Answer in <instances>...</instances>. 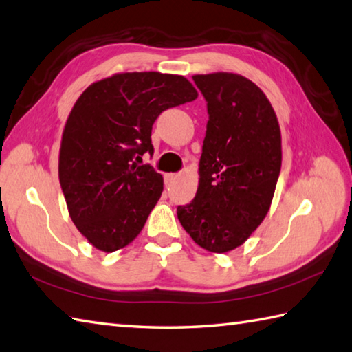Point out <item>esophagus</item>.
Returning <instances> with one entry per match:
<instances>
[{"label": "esophagus", "instance_id": "esophagus-1", "mask_svg": "<svg viewBox=\"0 0 352 352\" xmlns=\"http://www.w3.org/2000/svg\"><path fill=\"white\" fill-rule=\"evenodd\" d=\"M177 177H178L177 174H164V183H166V184H170L172 182L175 180Z\"/></svg>", "mask_w": 352, "mask_h": 352}]
</instances>
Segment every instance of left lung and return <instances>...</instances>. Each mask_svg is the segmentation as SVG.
<instances>
[{
    "mask_svg": "<svg viewBox=\"0 0 352 352\" xmlns=\"http://www.w3.org/2000/svg\"><path fill=\"white\" fill-rule=\"evenodd\" d=\"M208 102V126L195 198L178 206L184 230L203 249L226 253L264 221L282 163L280 129L272 103L244 76H192Z\"/></svg>",
    "mask_w": 352,
    "mask_h": 352,
    "instance_id": "left-lung-1",
    "label": "left lung"
}]
</instances>
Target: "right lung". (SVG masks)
<instances>
[{
	"mask_svg": "<svg viewBox=\"0 0 352 352\" xmlns=\"http://www.w3.org/2000/svg\"><path fill=\"white\" fill-rule=\"evenodd\" d=\"M198 98L190 82L157 72L119 73L89 85L68 116L59 182L74 226L111 253L142 232L163 192L151 164L153 125L164 109Z\"/></svg>",
	"mask_w": 352,
	"mask_h": 352,
	"instance_id": "add662e5",
	"label": "right lung"
}]
</instances>
